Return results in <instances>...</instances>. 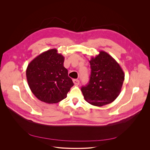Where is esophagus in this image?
Masks as SVG:
<instances>
[{
	"label": "esophagus",
	"instance_id": "obj_1",
	"mask_svg": "<svg viewBox=\"0 0 150 150\" xmlns=\"http://www.w3.org/2000/svg\"><path fill=\"white\" fill-rule=\"evenodd\" d=\"M73 82L75 85H79V81L78 79H73Z\"/></svg>",
	"mask_w": 150,
	"mask_h": 150
}]
</instances>
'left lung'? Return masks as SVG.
Wrapping results in <instances>:
<instances>
[{
    "label": "left lung",
    "instance_id": "obj_1",
    "mask_svg": "<svg viewBox=\"0 0 150 150\" xmlns=\"http://www.w3.org/2000/svg\"><path fill=\"white\" fill-rule=\"evenodd\" d=\"M91 72L90 81L81 88L85 100L96 106L113 102L119 95L125 74L119 64L110 54L100 51L89 61Z\"/></svg>",
    "mask_w": 150,
    "mask_h": 150
}]
</instances>
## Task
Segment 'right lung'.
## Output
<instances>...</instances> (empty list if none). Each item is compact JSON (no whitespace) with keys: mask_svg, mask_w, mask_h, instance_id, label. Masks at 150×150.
<instances>
[{"mask_svg":"<svg viewBox=\"0 0 150 150\" xmlns=\"http://www.w3.org/2000/svg\"><path fill=\"white\" fill-rule=\"evenodd\" d=\"M64 57L56 49L42 53L34 58L26 70L29 87L34 95L46 103H57L67 96L74 85L63 66Z\"/></svg>","mask_w":150,"mask_h":150,"instance_id":"obj_1","label":"right lung"}]
</instances>
